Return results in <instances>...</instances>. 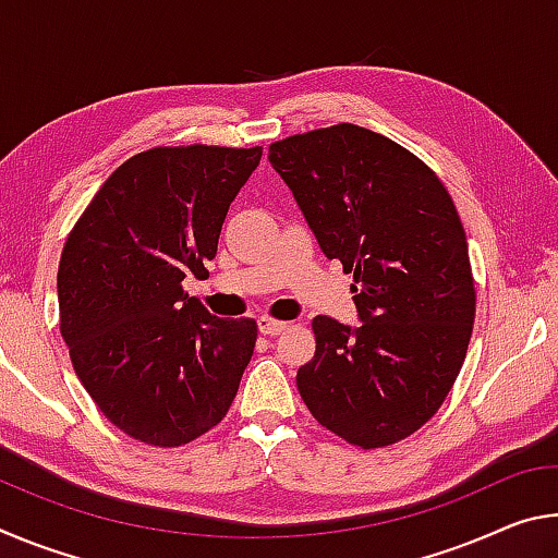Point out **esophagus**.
<instances>
[{
  "label": "esophagus",
  "mask_w": 558,
  "mask_h": 558,
  "mask_svg": "<svg viewBox=\"0 0 558 558\" xmlns=\"http://www.w3.org/2000/svg\"><path fill=\"white\" fill-rule=\"evenodd\" d=\"M258 329H260L263 335L276 337V335H280V332H286V329H288V323H278V319L260 317V319H258Z\"/></svg>",
  "instance_id": "1"
}]
</instances>
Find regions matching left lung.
<instances>
[{
	"label": "left lung",
	"instance_id": "left-lung-1",
	"mask_svg": "<svg viewBox=\"0 0 558 558\" xmlns=\"http://www.w3.org/2000/svg\"><path fill=\"white\" fill-rule=\"evenodd\" d=\"M268 162L325 256L354 272L362 323L313 319L298 391L352 446H391L440 409L468 352L475 288L456 204L418 157L349 122L280 140Z\"/></svg>",
	"mask_w": 558,
	"mask_h": 558
}]
</instances>
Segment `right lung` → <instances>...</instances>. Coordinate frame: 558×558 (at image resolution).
Returning a JSON list of instances; mask_svg holds the SVG:
<instances>
[{"label":"right lung","instance_id":"right-lung-1","mask_svg":"<svg viewBox=\"0 0 558 558\" xmlns=\"http://www.w3.org/2000/svg\"><path fill=\"white\" fill-rule=\"evenodd\" d=\"M263 149L155 147L122 162L73 226L59 266L61 335L110 423L174 448L231 409L253 356V319H223L184 292L209 276L229 206Z\"/></svg>","mask_w":558,"mask_h":558}]
</instances>
